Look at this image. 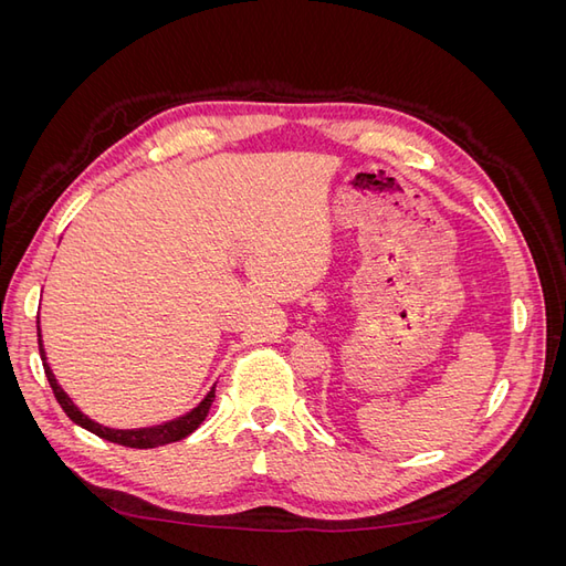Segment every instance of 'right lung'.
<instances>
[{
	"label": "right lung",
	"mask_w": 566,
	"mask_h": 566,
	"mask_svg": "<svg viewBox=\"0 0 566 566\" xmlns=\"http://www.w3.org/2000/svg\"><path fill=\"white\" fill-rule=\"evenodd\" d=\"M38 339H40V356H42V364H44L46 380H49L51 389H54V397L61 403V408L65 410V416L71 418L75 424L84 427V430L101 437V439L119 443V447H129V449H156V447H165V443L179 441L191 432H196L200 422L208 418V413H210V406L214 401V385L208 394H205V399L196 408H191L188 413H184L175 420L150 424V427H136V430H113V427H106V424L92 420L90 416H84L82 410L75 406V401L67 397L65 389L59 385L54 370H51V366L46 361V352H44V345H42V331H40V316H38Z\"/></svg>",
	"instance_id": "right-lung-1"
}]
</instances>
